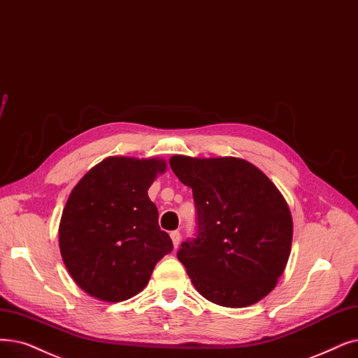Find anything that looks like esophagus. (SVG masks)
<instances>
[{"label": "esophagus", "instance_id": "esophagus-1", "mask_svg": "<svg viewBox=\"0 0 358 358\" xmlns=\"http://www.w3.org/2000/svg\"><path fill=\"white\" fill-rule=\"evenodd\" d=\"M171 240H173V244H174V248H177L178 247V244H180V240H181V236H180V231H173L171 232Z\"/></svg>", "mask_w": 358, "mask_h": 358}]
</instances>
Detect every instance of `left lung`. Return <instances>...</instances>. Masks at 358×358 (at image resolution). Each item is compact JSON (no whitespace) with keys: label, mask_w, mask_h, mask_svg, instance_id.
Here are the masks:
<instances>
[{"label":"left lung","mask_w":358,"mask_h":358,"mask_svg":"<svg viewBox=\"0 0 358 358\" xmlns=\"http://www.w3.org/2000/svg\"><path fill=\"white\" fill-rule=\"evenodd\" d=\"M193 190L196 238L177 253L194 288L224 307H247L275 288L291 253L292 217L284 196L253 164L240 158L169 159Z\"/></svg>","instance_id":"left-lung-1"}]
</instances>
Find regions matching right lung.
Returning <instances> with one entry per match:
<instances>
[{
  "label": "right lung",
  "instance_id": "1",
  "mask_svg": "<svg viewBox=\"0 0 358 358\" xmlns=\"http://www.w3.org/2000/svg\"><path fill=\"white\" fill-rule=\"evenodd\" d=\"M165 169L161 158L111 157L71 190L59 221V250L74 282L92 297L110 303L134 297L173 252L148 196Z\"/></svg>",
  "mask_w": 358,
  "mask_h": 358
}]
</instances>
